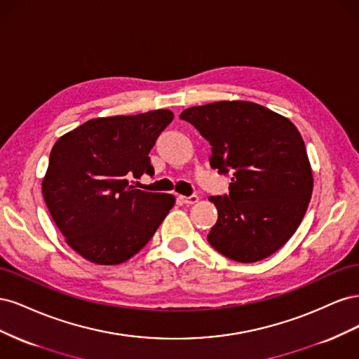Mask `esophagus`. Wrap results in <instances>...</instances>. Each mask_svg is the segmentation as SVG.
Segmentation results:
<instances>
[{
	"instance_id": "1",
	"label": "esophagus",
	"mask_w": 359,
	"mask_h": 359,
	"mask_svg": "<svg viewBox=\"0 0 359 359\" xmlns=\"http://www.w3.org/2000/svg\"><path fill=\"white\" fill-rule=\"evenodd\" d=\"M180 199L186 205H194V203L199 201V198L196 196V194H191V196H181Z\"/></svg>"
}]
</instances>
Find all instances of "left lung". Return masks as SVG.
Here are the masks:
<instances>
[{
	"instance_id": "8db88e82",
	"label": "left lung",
	"mask_w": 359,
	"mask_h": 359,
	"mask_svg": "<svg viewBox=\"0 0 359 359\" xmlns=\"http://www.w3.org/2000/svg\"><path fill=\"white\" fill-rule=\"evenodd\" d=\"M211 148L210 165L232 172L229 194L210 196L219 219L210 244L236 262L262 260L295 233L309 208L313 173L289 119L252 102H215L182 111Z\"/></svg>"
}]
</instances>
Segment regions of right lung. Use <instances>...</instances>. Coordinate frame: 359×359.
<instances>
[{
	"mask_svg": "<svg viewBox=\"0 0 359 359\" xmlns=\"http://www.w3.org/2000/svg\"><path fill=\"white\" fill-rule=\"evenodd\" d=\"M173 119L168 109L94 118L53 145L43 198L66 243L97 265H118L153 238L175 196L130 186L153 175L148 157Z\"/></svg>",
	"mask_w": 359,
	"mask_h": 359,
	"instance_id": "1",
	"label": "right lung"
}]
</instances>
